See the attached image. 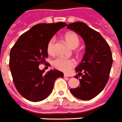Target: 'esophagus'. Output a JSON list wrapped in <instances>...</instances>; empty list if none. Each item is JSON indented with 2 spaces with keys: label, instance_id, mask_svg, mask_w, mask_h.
<instances>
[{
  "label": "esophagus",
  "instance_id": "34e87169",
  "mask_svg": "<svg viewBox=\"0 0 122 122\" xmlns=\"http://www.w3.org/2000/svg\"><path fill=\"white\" fill-rule=\"evenodd\" d=\"M64 76L65 77H70L71 76H70V75L68 74H64Z\"/></svg>",
  "mask_w": 122,
  "mask_h": 122
}]
</instances>
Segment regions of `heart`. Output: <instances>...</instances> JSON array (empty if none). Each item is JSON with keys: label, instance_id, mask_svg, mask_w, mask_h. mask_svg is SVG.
Listing matches in <instances>:
<instances>
[{"label": "heart", "instance_id": "obj_1", "mask_svg": "<svg viewBox=\"0 0 122 122\" xmlns=\"http://www.w3.org/2000/svg\"><path fill=\"white\" fill-rule=\"evenodd\" d=\"M64 38L67 44L71 48H77L80 44L79 38L78 35L73 32H69L66 33L64 36ZM55 38H51L49 40L47 44V51L48 54L53 56L56 53L55 49ZM76 65V61L73 59H66L63 57H58L53 61V66L59 71L63 72L69 71L72 68Z\"/></svg>", "mask_w": 122, "mask_h": 122}]
</instances>
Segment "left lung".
<instances>
[{
  "mask_svg": "<svg viewBox=\"0 0 122 122\" xmlns=\"http://www.w3.org/2000/svg\"><path fill=\"white\" fill-rule=\"evenodd\" d=\"M66 27L81 36L86 44L82 62L75 69L80 86L70 91L79 99H92L102 92L109 78L113 61L110 46L99 32L84 23H72Z\"/></svg>",
  "mask_w": 122,
  "mask_h": 122,
  "instance_id": "obj_1",
  "label": "left lung"
}]
</instances>
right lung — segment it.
<instances>
[{
	"mask_svg": "<svg viewBox=\"0 0 122 122\" xmlns=\"http://www.w3.org/2000/svg\"><path fill=\"white\" fill-rule=\"evenodd\" d=\"M66 25L63 22L37 24L21 35L10 50L9 65L15 87L30 101L45 99L52 92L56 79L64 76L56 69L44 73L38 66L50 65L45 60L48 57L47 44L57 31Z\"/></svg>",
	"mask_w": 122,
	"mask_h": 122,
	"instance_id": "1",
	"label": "right lung"
}]
</instances>
